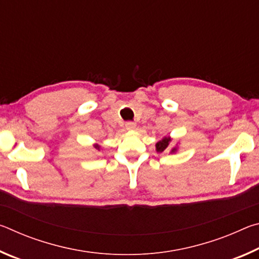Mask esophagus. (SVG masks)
<instances>
[{
  "label": "esophagus",
  "mask_w": 259,
  "mask_h": 259,
  "mask_svg": "<svg viewBox=\"0 0 259 259\" xmlns=\"http://www.w3.org/2000/svg\"><path fill=\"white\" fill-rule=\"evenodd\" d=\"M125 129L126 130H135L136 129V123L133 121H128L125 123Z\"/></svg>",
  "instance_id": "esophagus-1"
}]
</instances>
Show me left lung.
I'll list each match as a JSON object with an SVG mask.
<instances>
[{"mask_svg": "<svg viewBox=\"0 0 259 259\" xmlns=\"http://www.w3.org/2000/svg\"><path fill=\"white\" fill-rule=\"evenodd\" d=\"M170 142H171V139H170V138H166V137L162 138V139L160 140V142L156 143V151L159 152V153L164 152V151L166 150V148H168ZM175 150H176V148H174L172 152H174Z\"/></svg>", "mask_w": 259, "mask_h": 259, "instance_id": "8db88e82", "label": "left lung"}]
</instances>
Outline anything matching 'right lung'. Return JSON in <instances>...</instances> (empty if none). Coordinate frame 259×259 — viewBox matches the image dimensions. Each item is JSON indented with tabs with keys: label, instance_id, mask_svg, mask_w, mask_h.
Returning a JSON list of instances; mask_svg holds the SVG:
<instances>
[{
	"label": "right lung",
	"instance_id": "add662e5",
	"mask_svg": "<svg viewBox=\"0 0 259 259\" xmlns=\"http://www.w3.org/2000/svg\"><path fill=\"white\" fill-rule=\"evenodd\" d=\"M95 147H96V148H97V150H99V146H98V145H97V146H95Z\"/></svg>",
	"mask_w": 259,
	"mask_h": 259
}]
</instances>
